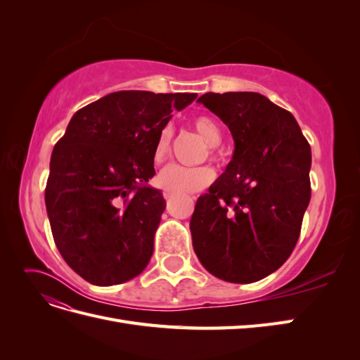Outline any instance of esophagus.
I'll return each instance as SVG.
<instances>
[{"instance_id": "34e87169", "label": "esophagus", "mask_w": 360, "mask_h": 360, "mask_svg": "<svg viewBox=\"0 0 360 360\" xmlns=\"http://www.w3.org/2000/svg\"><path fill=\"white\" fill-rule=\"evenodd\" d=\"M163 197H165V200H172L174 198V193L172 192H169V191H165V192H163Z\"/></svg>"}]
</instances>
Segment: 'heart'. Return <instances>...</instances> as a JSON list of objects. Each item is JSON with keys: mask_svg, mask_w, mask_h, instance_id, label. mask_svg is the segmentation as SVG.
<instances>
[{"mask_svg": "<svg viewBox=\"0 0 360 360\" xmlns=\"http://www.w3.org/2000/svg\"><path fill=\"white\" fill-rule=\"evenodd\" d=\"M192 126L204 138L205 143L210 146V151L213 153V148L216 146H219L222 141V132L219 124L210 117L197 115L192 120ZM171 144L172 129L169 126L162 127L158 134L153 150V160L156 163H160L168 158V155L171 153ZM213 179L214 171L210 167L189 168L177 165V163H171V165L165 167L159 172L158 183L162 189L169 191L172 193H189L209 186Z\"/></svg>", "mask_w": 360, "mask_h": 360, "instance_id": "b5f03b06", "label": "heart"}]
</instances>
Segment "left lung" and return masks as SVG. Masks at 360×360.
<instances>
[{
  "label": "left lung",
  "mask_w": 360,
  "mask_h": 360,
  "mask_svg": "<svg viewBox=\"0 0 360 360\" xmlns=\"http://www.w3.org/2000/svg\"><path fill=\"white\" fill-rule=\"evenodd\" d=\"M234 139L233 160L198 198L192 245L216 278L250 284L274 274L296 246L311 200V147L291 112L250 91L200 99Z\"/></svg>",
  "instance_id": "left-lung-1"
}]
</instances>
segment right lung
I'll use <instances>...</instances> for the list:
<instances>
[{
	"label": "right lung",
	"mask_w": 360,
	"mask_h": 360,
	"mask_svg": "<svg viewBox=\"0 0 360 360\" xmlns=\"http://www.w3.org/2000/svg\"><path fill=\"white\" fill-rule=\"evenodd\" d=\"M197 93L117 91L81 108L53 147L45 202L64 261L93 285L138 276L167 202L147 186L159 130Z\"/></svg>",
	"instance_id": "obj_1"
}]
</instances>
